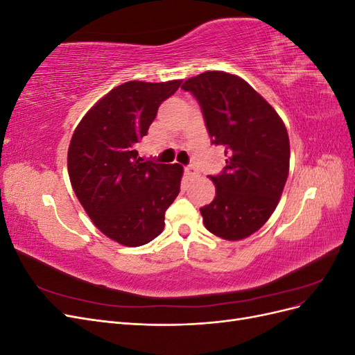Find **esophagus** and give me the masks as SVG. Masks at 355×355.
Here are the masks:
<instances>
[{
	"label": "esophagus",
	"instance_id": "esophagus-1",
	"mask_svg": "<svg viewBox=\"0 0 355 355\" xmlns=\"http://www.w3.org/2000/svg\"><path fill=\"white\" fill-rule=\"evenodd\" d=\"M185 175L189 179H194V178L198 176V170L194 166H188V167H185Z\"/></svg>",
	"mask_w": 355,
	"mask_h": 355
}]
</instances>
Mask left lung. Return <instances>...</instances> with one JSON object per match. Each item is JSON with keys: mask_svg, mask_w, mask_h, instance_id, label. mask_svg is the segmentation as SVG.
Segmentation results:
<instances>
[{"mask_svg": "<svg viewBox=\"0 0 355 355\" xmlns=\"http://www.w3.org/2000/svg\"><path fill=\"white\" fill-rule=\"evenodd\" d=\"M182 89L198 101L211 144L227 166L216 197L200 209L204 227L223 240H243L271 218L288 176L290 144L283 120L243 78L222 71L188 78Z\"/></svg>", "mask_w": 355, "mask_h": 355, "instance_id": "left-lung-1", "label": "left lung"}]
</instances>
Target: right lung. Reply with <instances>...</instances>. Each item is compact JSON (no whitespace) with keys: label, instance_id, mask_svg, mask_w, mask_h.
<instances>
[{"label":"right lung","instance_id":"add662e5","mask_svg":"<svg viewBox=\"0 0 355 355\" xmlns=\"http://www.w3.org/2000/svg\"><path fill=\"white\" fill-rule=\"evenodd\" d=\"M182 80L127 81L83 116L68 149L72 189L106 237L128 247L153 241L180 191L184 167L144 161L137 142Z\"/></svg>","mask_w":355,"mask_h":355}]
</instances>
